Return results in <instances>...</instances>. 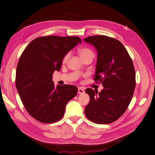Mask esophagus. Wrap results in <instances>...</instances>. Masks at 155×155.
Here are the masks:
<instances>
[{
  "mask_svg": "<svg viewBox=\"0 0 155 155\" xmlns=\"http://www.w3.org/2000/svg\"><path fill=\"white\" fill-rule=\"evenodd\" d=\"M85 92L84 91V90L83 88H81V87H78V93L79 94H84V93Z\"/></svg>",
  "mask_w": 155,
  "mask_h": 155,
  "instance_id": "obj_1",
  "label": "esophagus"
}]
</instances>
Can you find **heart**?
<instances>
[{"instance_id":"heart-1","label":"heart","mask_w":155,"mask_h":155,"mask_svg":"<svg viewBox=\"0 0 155 155\" xmlns=\"http://www.w3.org/2000/svg\"><path fill=\"white\" fill-rule=\"evenodd\" d=\"M78 52H79V54H80L81 58H83L84 57L87 56V55H93L92 52L90 51V49L86 48L80 49V50H79ZM69 57V54H68L67 55H65V57L63 58V62H66V61H68Z\"/></svg>"}]
</instances>
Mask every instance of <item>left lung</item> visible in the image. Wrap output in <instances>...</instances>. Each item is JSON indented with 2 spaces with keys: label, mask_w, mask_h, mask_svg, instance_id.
I'll use <instances>...</instances> for the list:
<instances>
[{
  "label": "left lung",
  "mask_w": 155,
  "mask_h": 155,
  "mask_svg": "<svg viewBox=\"0 0 155 155\" xmlns=\"http://www.w3.org/2000/svg\"><path fill=\"white\" fill-rule=\"evenodd\" d=\"M84 40L97 51L94 81L103 86L100 92L85 90L90 96L85 115L95 124H110L123 115L132 101L136 86L132 60L121 42L113 38L94 36Z\"/></svg>",
  "instance_id": "obj_1"
}]
</instances>
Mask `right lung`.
<instances>
[{
    "instance_id": "right-lung-1",
    "label": "right lung",
    "mask_w": 155,
    "mask_h": 155,
    "mask_svg": "<svg viewBox=\"0 0 155 155\" xmlns=\"http://www.w3.org/2000/svg\"><path fill=\"white\" fill-rule=\"evenodd\" d=\"M81 40L78 36L39 37L29 44L19 58L15 85L23 106L35 119L45 124L63 117L66 104L76 96L78 87H55L54 71H60L63 58Z\"/></svg>"
}]
</instances>
